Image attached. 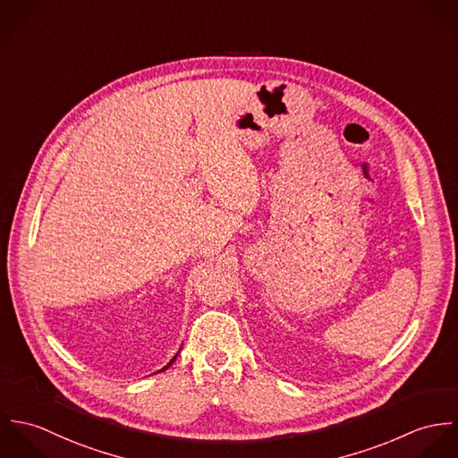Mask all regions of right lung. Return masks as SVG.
<instances>
[{
	"label": "right lung",
	"instance_id": "add662e5",
	"mask_svg": "<svg viewBox=\"0 0 458 458\" xmlns=\"http://www.w3.org/2000/svg\"><path fill=\"white\" fill-rule=\"evenodd\" d=\"M176 358H178V354H176V356H174V358H173V360H171V361H169V363H167V365H165V367H164V369H162V370H165V369H169V367H171V365H173V363H174V360H176ZM162 370H158V372H162Z\"/></svg>",
	"mask_w": 458,
	"mask_h": 458
}]
</instances>
